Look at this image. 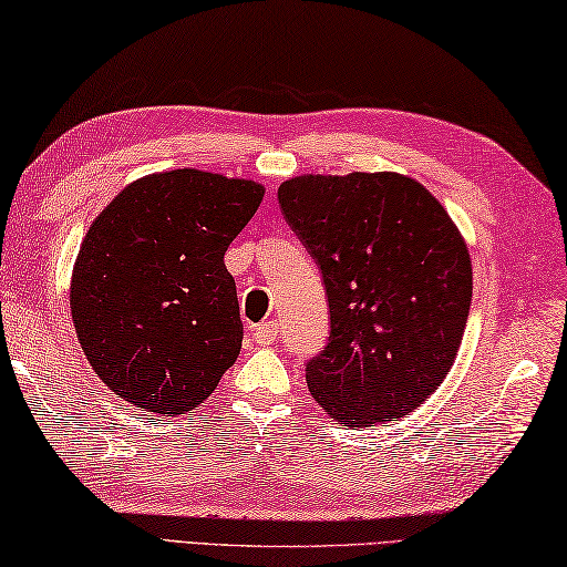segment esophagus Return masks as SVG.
<instances>
[{
	"mask_svg": "<svg viewBox=\"0 0 567 567\" xmlns=\"http://www.w3.org/2000/svg\"><path fill=\"white\" fill-rule=\"evenodd\" d=\"M277 332H280L277 330V322H262V326L251 328V338H255V343L259 346H272Z\"/></svg>",
	"mask_w": 567,
	"mask_h": 567,
	"instance_id": "1",
	"label": "esophagus"
}]
</instances>
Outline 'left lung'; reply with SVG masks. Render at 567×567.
<instances>
[{
  "label": "left lung",
  "instance_id": "obj_1",
  "mask_svg": "<svg viewBox=\"0 0 567 567\" xmlns=\"http://www.w3.org/2000/svg\"><path fill=\"white\" fill-rule=\"evenodd\" d=\"M320 265L330 308L308 389L340 424L396 421L446 379L470 318V249L444 206L409 176H295L277 188Z\"/></svg>",
  "mask_w": 567,
  "mask_h": 567
}]
</instances>
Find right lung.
Segmentation results:
<instances>
[{
    "mask_svg": "<svg viewBox=\"0 0 567 567\" xmlns=\"http://www.w3.org/2000/svg\"><path fill=\"white\" fill-rule=\"evenodd\" d=\"M265 188L196 168L143 176L90 224L70 282L85 358L107 389L154 413H186L241 348L224 251Z\"/></svg>",
    "mask_w": 567,
    "mask_h": 567,
    "instance_id": "obj_1",
    "label": "right lung"
}]
</instances>
